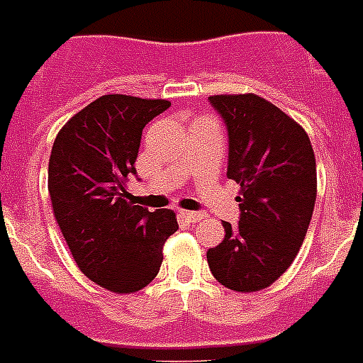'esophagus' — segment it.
Here are the masks:
<instances>
[{
    "mask_svg": "<svg viewBox=\"0 0 363 363\" xmlns=\"http://www.w3.org/2000/svg\"><path fill=\"white\" fill-rule=\"evenodd\" d=\"M179 213L189 223H199L200 219H204V213H200V211H179Z\"/></svg>",
    "mask_w": 363,
    "mask_h": 363,
    "instance_id": "esophagus-1",
    "label": "esophagus"
}]
</instances>
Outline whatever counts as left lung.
<instances>
[{
  "label": "left lung",
  "mask_w": 363,
  "mask_h": 363,
  "mask_svg": "<svg viewBox=\"0 0 363 363\" xmlns=\"http://www.w3.org/2000/svg\"><path fill=\"white\" fill-rule=\"evenodd\" d=\"M228 131L227 176L240 185V221L208 249L210 272L236 292H257L294 262L317 200V163L303 127L255 94L211 95Z\"/></svg>",
  "instance_id": "left-lung-1"
}]
</instances>
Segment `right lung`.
Segmentation results:
<instances>
[{"label": "right lung", "instance_id": "right-lung-1", "mask_svg": "<svg viewBox=\"0 0 363 363\" xmlns=\"http://www.w3.org/2000/svg\"><path fill=\"white\" fill-rule=\"evenodd\" d=\"M170 106L167 99L103 95L60 129L48 163V193L60 230L86 277L116 294L150 285L163 245L178 230L172 210L131 204L142 129Z\"/></svg>", "mask_w": 363, "mask_h": 363}]
</instances>
